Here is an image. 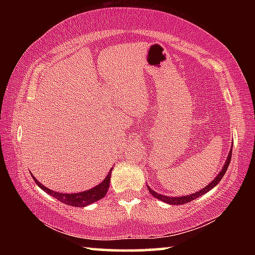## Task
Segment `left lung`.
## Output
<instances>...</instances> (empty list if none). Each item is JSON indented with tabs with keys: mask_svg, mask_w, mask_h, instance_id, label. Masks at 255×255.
I'll return each instance as SVG.
<instances>
[{
	"mask_svg": "<svg viewBox=\"0 0 255 255\" xmlns=\"http://www.w3.org/2000/svg\"><path fill=\"white\" fill-rule=\"evenodd\" d=\"M231 159H232V148H231V150H230V153H228V156H227L226 162H225V164H224L223 169H222L221 172H219L218 175L216 176V178H215L213 181H211V182H210L208 185H206V187H205L204 189H201V190H199V191L192 193V195L182 196V197H169V196H163V195H159V193H157V192H155L154 190L150 189V188L148 187V185H147L148 191H149L150 193H152V196L156 198V199H159V200H162V201H164V202H166V204H170V205H183V204H187V202H190V201L195 200V199H197V198H199V197H201L202 195H205V193L210 191L211 189L215 188L216 185H217L219 182H221V180L223 179V176L225 175L226 171H227V169H228V165H230Z\"/></svg>",
	"mask_w": 255,
	"mask_h": 255,
	"instance_id": "8db88e82",
	"label": "left lung"
}]
</instances>
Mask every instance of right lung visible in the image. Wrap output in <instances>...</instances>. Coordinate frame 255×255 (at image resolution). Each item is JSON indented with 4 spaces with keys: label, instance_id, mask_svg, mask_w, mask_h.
<instances>
[{
    "label": "right lung",
    "instance_id": "add662e5",
    "mask_svg": "<svg viewBox=\"0 0 255 255\" xmlns=\"http://www.w3.org/2000/svg\"><path fill=\"white\" fill-rule=\"evenodd\" d=\"M111 170H112V167H111ZM111 170L109 171V173H108V175L106 176V179L103 180L100 184H98L97 187H94L90 190H86V191H82V192H77V193L56 192V191H54V190L46 188L44 184L38 182V180L36 178H33L32 174H31V176L33 178L34 182L37 183L38 187L41 188L45 192L48 193V195H50L51 197H54L57 200H59L60 202H63V204L68 205V206H73V207H85V206H89V205L93 204V202L102 199V198L106 196V193L110 185Z\"/></svg>",
    "mask_w": 255,
    "mask_h": 255
}]
</instances>
